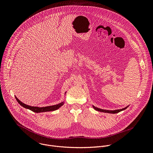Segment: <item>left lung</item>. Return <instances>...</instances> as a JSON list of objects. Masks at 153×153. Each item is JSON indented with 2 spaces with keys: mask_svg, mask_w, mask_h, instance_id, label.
Masks as SVG:
<instances>
[{
  "mask_svg": "<svg viewBox=\"0 0 153 153\" xmlns=\"http://www.w3.org/2000/svg\"><path fill=\"white\" fill-rule=\"evenodd\" d=\"M93 107L94 108V110H96V111H100V112H103V113H112V114H115V113H119L124 110H125V109L128 107H125L124 108H122V109H120V110H102V109H100V108H98L97 107H95L94 106H93Z\"/></svg>",
  "mask_w": 153,
  "mask_h": 153,
  "instance_id": "left-lung-1",
  "label": "left lung"
}]
</instances>
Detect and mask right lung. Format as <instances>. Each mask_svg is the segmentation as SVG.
I'll list each match as a JSON object with an SVG mask.
<instances>
[{
    "label": "right lung",
    "instance_id": "add662e5",
    "mask_svg": "<svg viewBox=\"0 0 153 153\" xmlns=\"http://www.w3.org/2000/svg\"><path fill=\"white\" fill-rule=\"evenodd\" d=\"M17 101L18 102V103L21 105L23 107H24L25 108L27 109H29L31 111L35 112V113H42V112H47V111H55L57 109H59L61 106H62L63 105V102L57 104V105H52V106H45V107H37V106H29L27 105L24 103H22V102H20L16 96H15Z\"/></svg>",
    "mask_w": 153,
    "mask_h": 153
}]
</instances>
